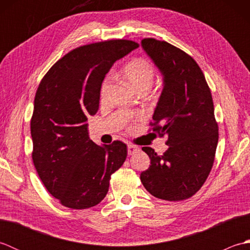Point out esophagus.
Returning <instances> with one entry per match:
<instances>
[{"label":"esophagus","mask_w":250,"mask_h":250,"mask_svg":"<svg viewBox=\"0 0 250 250\" xmlns=\"http://www.w3.org/2000/svg\"><path fill=\"white\" fill-rule=\"evenodd\" d=\"M140 148L134 145H128V155H134L136 151H139Z\"/></svg>","instance_id":"obj_1"}]
</instances>
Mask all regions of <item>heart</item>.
<instances>
[{
    "mask_svg": "<svg viewBox=\"0 0 250 250\" xmlns=\"http://www.w3.org/2000/svg\"><path fill=\"white\" fill-rule=\"evenodd\" d=\"M124 74L132 84V87L139 92H142L147 91L151 87L153 78H155V68H153L151 63L144 58H135L129 63H126V65L124 67ZM109 83L110 81L107 77L101 84L100 95L102 99L107 93Z\"/></svg>",
    "mask_w": 250,
    "mask_h": 250,
    "instance_id": "1",
    "label": "heart"
}]
</instances>
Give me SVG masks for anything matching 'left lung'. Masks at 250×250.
I'll return each instance as SVG.
<instances>
[{
    "instance_id": "left-lung-1",
    "label": "left lung",
    "mask_w": 250,
    "mask_h": 250,
    "mask_svg": "<svg viewBox=\"0 0 250 250\" xmlns=\"http://www.w3.org/2000/svg\"><path fill=\"white\" fill-rule=\"evenodd\" d=\"M142 47L163 75L150 125L159 136L167 135L168 146L162 156L142 148L150 158L142 184L158 199H189L208 177L218 143L210 89L198 63L182 49L155 39L142 40Z\"/></svg>"
}]
</instances>
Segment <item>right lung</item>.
Segmentation results:
<instances>
[{
    "mask_svg": "<svg viewBox=\"0 0 250 250\" xmlns=\"http://www.w3.org/2000/svg\"><path fill=\"white\" fill-rule=\"evenodd\" d=\"M137 47L128 40L78 47L58 60L37 88L32 159L48 192L68 208L99 204L111 174L125 161V143L97 145L89 139L87 121L99 109L101 84L111 65Z\"/></svg>",
    "mask_w": 250,
    "mask_h": 250,
    "instance_id": "1",
    "label": "right lung"
}]
</instances>
